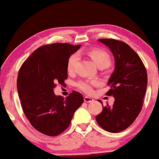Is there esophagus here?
<instances>
[{
  "label": "esophagus",
  "instance_id": "esophagus-1",
  "mask_svg": "<svg viewBox=\"0 0 159 159\" xmlns=\"http://www.w3.org/2000/svg\"><path fill=\"white\" fill-rule=\"evenodd\" d=\"M84 102H86V103H91L94 101L93 100V98H89V97H88V96H85L84 98Z\"/></svg>",
  "mask_w": 159,
  "mask_h": 159
}]
</instances>
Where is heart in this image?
<instances>
[{
  "label": "heart",
  "mask_w": 159,
  "mask_h": 159,
  "mask_svg": "<svg viewBox=\"0 0 159 159\" xmlns=\"http://www.w3.org/2000/svg\"><path fill=\"white\" fill-rule=\"evenodd\" d=\"M88 54L91 57L96 66H104L107 67L111 63V59L110 55L106 52L101 50V49H91L88 52ZM78 60V54H73L70 57L67 61V70L69 72H74L75 67L76 63ZM97 81H81L78 83V87L82 91L87 93H90L93 91V86L96 84Z\"/></svg>",
  "instance_id": "b5f03b06"
}]
</instances>
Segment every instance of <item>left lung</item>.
I'll use <instances>...</instances> for the list:
<instances>
[{
  "label": "left lung",
  "mask_w": 159,
  "mask_h": 159,
  "mask_svg": "<svg viewBox=\"0 0 159 159\" xmlns=\"http://www.w3.org/2000/svg\"><path fill=\"white\" fill-rule=\"evenodd\" d=\"M110 49L115 69L107 82L108 95L115 98L112 106H103L95 117L99 126L112 133L129 127L140 113L147 86V74L140 57L124 42L115 39H99Z\"/></svg>",
  "instance_id": "left-lung-1"
}]
</instances>
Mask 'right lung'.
<instances>
[{
  "label": "right lung",
  "mask_w": 159,
  "mask_h": 159,
  "mask_svg": "<svg viewBox=\"0 0 159 159\" xmlns=\"http://www.w3.org/2000/svg\"><path fill=\"white\" fill-rule=\"evenodd\" d=\"M81 45L55 43L35 49L24 61L17 79L23 111L32 126L49 136L61 134L70 126L84 98L73 91L66 98L56 95V84L67 78V61Z\"/></svg>",
  "instance_id": "add662e5"
}]
</instances>
